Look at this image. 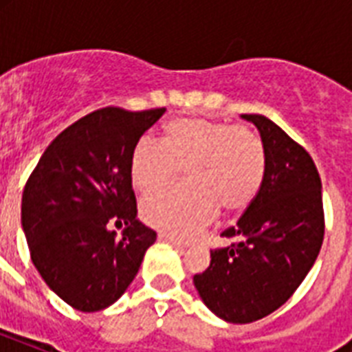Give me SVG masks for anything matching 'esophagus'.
Instances as JSON below:
<instances>
[{
    "instance_id": "1",
    "label": "esophagus",
    "mask_w": 352,
    "mask_h": 352,
    "mask_svg": "<svg viewBox=\"0 0 352 352\" xmlns=\"http://www.w3.org/2000/svg\"><path fill=\"white\" fill-rule=\"evenodd\" d=\"M159 239H162V241H168V243H171V245L175 246L177 250H181V252H184L188 248V245L186 243H181V241H177V239H173V237H170V235H164V234H160L159 235Z\"/></svg>"
}]
</instances>
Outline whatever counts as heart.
Returning <instances> with one entry per match:
<instances>
[{
    "label": "heart",
    "mask_w": 352,
    "mask_h": 352,
    "mask_svg": "<svg viewBox=\"0 0 352 352\" xmlns=\"http://www.w3.org/2000/svg\"><path fill=\"white\" fill-rule=\"evenodd\" d=\"M186 170L188 188L149 193L140 215L170 237H193L223 208L243 212L261 190L267 153L261 138L248 127L206 118H177L160 142L144 135L131 151L129 177L148 193Z\"/></svg>",
    "instance_id": "obj_1"
}]
</instances>
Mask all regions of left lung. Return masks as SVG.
I'll return each instance as SVG.
<instances>
[{"label":"left lung","mask_w":352,"mask_h":352,"mask_svg":"<svg viewBox=\"0 0 352 352\" xmlns=\"http://www.w3.org/2000/svg\"><path fill=\"white\" fill-rule=\"evenodd\" d=\"M261 133L267 170L261 190L232 239L210 250V267L193 276L204 305L232 323L268 316L294 294L316 261L325 234L322 179L307 149L263 115H243Z\"/></svg>","instance_id":"8db88e82"}]
</instances>
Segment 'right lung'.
<instances>
[{"mask_svg":"<svg viewBox=\"0 0 352 352\" xmlns=\"http://www.w3.org/2000/svg\"><path fill=\"white\" fill-rule=\"evenodd\" d=\"M166 107H102L65 127L25 184L21 225L30 259L49 289L76 311L120 298L157 239L137 219L131 151ZM126 224L120 238L109 230Z\"/></svg>","mask_w":352,"mask_h":352,"instance_id":"obj_1","label":"right lung"}]
</instances>
